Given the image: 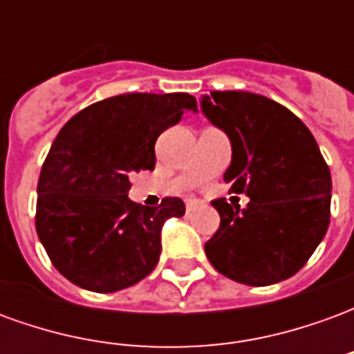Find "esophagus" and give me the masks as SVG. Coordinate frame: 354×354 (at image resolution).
<instances>
[{"instance_id": "34e87169", "label": "esophagus", "mask_w": 354, "mask_h": 354, "mask_svg": "<svg viewBox=\"0 0 354 354\" xmlns=\"http://www.w3.org/2000/svg\"><path fill=\"white\" fill-rule=\"evenodd\" d=\"M201 201L197 199H189L187 203H185V210H187V214H192V212H195V208L199 207Z\"/></svg>"}]
</instances>
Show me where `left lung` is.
Wrapping results in <instances>:
<instances>
[{
	"label": "left lung",
	"mask_w": 354,
	"mask_h": 354,
	"mask_svg": "<svg viewBox=\"0 0 354 354\" xmlns=\"http://www.w3.org/2000/svg\"><path fill=\"white\" fill-rule=\"evenodd\" d=\"M201 111L231 142L223 180L250 197L243 210L212 201L220 230L205 245L207 258L248 286L290 279L330 223L332 178L317 140L288 108L261 94L212 91L201 96Z\"/></svg>",
	"instance_id": "8db88e82"
}]
</instances>
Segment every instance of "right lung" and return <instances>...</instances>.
<instances>
[{"label":"right lung","instance_id":"1","mask_svg":"<svg viewBox=\"0 0 354 354\" xmlns=\"http://www.w3.org/2000/svg\"><path fill=\"white\" fill-rule=\"evenodd\" d=\"M185 109L187 93H131L81 109L53 142L37 182L35 230L53 266L91 292L129 288L151 273L167 220L184 201L140 207L129 199L131 174L155 169V142Z\"/></svg>","mask_w":354,"mask_h":354}]
</instances>
